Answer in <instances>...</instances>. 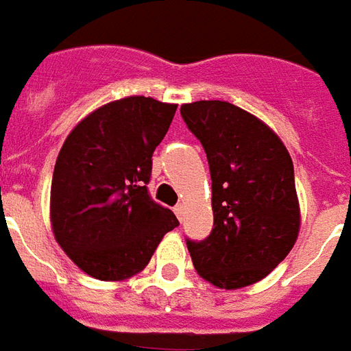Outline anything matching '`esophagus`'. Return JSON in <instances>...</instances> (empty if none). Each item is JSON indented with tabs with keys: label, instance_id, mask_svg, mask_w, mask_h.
<instances>
[{
	"label": "esophagus",
	"instance_id": "34e87169",
	"mask_svg": "<svg viewBox=\"0 0 351 351\" xmlns=\"http://www.w3.org/2000/svg\"><path fill=\"white\" fill-rule=\"evenodd\" d=\"M173 213L178 215V219H183V213H185V206H181V204H178V206L173 208Z\"/></svg>",
	"mask_w": 351,
	"mask_h": 351
}]
</instances>
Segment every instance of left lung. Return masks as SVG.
<instances>
[{
  "instance_id": "left-lung-1",
  "label": "left lung",
  "mask_w": 351,
  "mask_h": 351,
  "mask_svg": "<svg viewBox=\"0 0 351 351\" xmlns=\"http://www.w3.org/2000/svg\"><path fill=\"white\" fill-rule=\"evenodd\" d=\"M211 173L213 228L187 240L196 272L221 289L267 278L297 242L300 210L287 149L267 124L228 101L181 106Z\"/></svg>"
}]
</instances>
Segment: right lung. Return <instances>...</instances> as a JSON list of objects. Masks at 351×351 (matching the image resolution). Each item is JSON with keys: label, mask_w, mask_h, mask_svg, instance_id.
I'll return each mask as SVG.
<instances>
[{"label": "right lung", "mask_w": 351, "mask_h": 351, "mask_svg": "<svg viewBox=\"0 0 351 351\" xmlns=\"http://www.w3.org/2000/svg\"><path fill=\"white\" fill-rule=\"evenodd\" d=\"M176 104L128 96L101 106L64 141L52 173L51 225L69 259L101 282L138 274L180 225L149 196L153 153Z\"/></svg>", "instance_id": "obj_1"}]
</instances>
